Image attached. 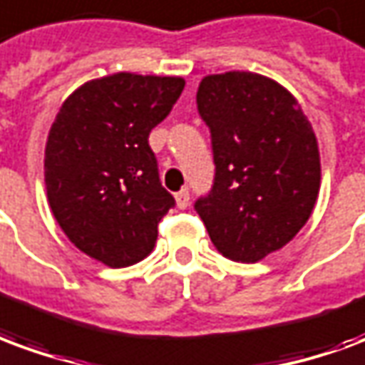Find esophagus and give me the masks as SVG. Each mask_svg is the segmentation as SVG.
Masks as SVG:
<instances>
[{
    "instance_id": "1",
    "label": "esophagus",
    "mask_w": 365,
    "mask_h": 365,
    "mask_svg": "<svg viewBox=\"0 0 365 365\" xmlns=\"http://www.w3.org/2000/svg\"><path fill=\"white\" fill-rule=\"evenodd\" d=\"M175 203H178L180 209H187V207H190V191H178V193H175Z\"/></svg>"
}]
</instances>
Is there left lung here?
<instances>
[{"label": "left lung", "mask_w": 365, "mask_h": 365, "mask_svg": "<svg viewBox=\"0 0 365 365\" xmlns=\"http://www.w3.org/2000/svg\"><path fill=\"white\" fill-rule=\"evenodd\" d=\"M197 110L217 166L197 215L224 257L257 263L312 217L321 183L312 123L284 86L250 71L205 77Z\"/></svg>", "instance_id": "8db88e82"}]
</instances>
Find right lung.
<instances>
[{
	"mask_svg": "<svg viewBox=\"0 0 365 365\" xmlns=\"http://www.w3.org/2000/svg\"><path fill=\"white\" fill-rule=\"evenodd\" d=\"M183 86L182 77L114 73L79 86L52 123L44 158L50 209L75 247L112 269L147 257L175 205L148 135Z\"/></svg>",
	"mask_w": 365,
	"mask_h": 365,
	"instance_id": "obj_1",
	"label": "right lung"
}]
</instances>
